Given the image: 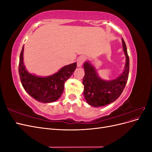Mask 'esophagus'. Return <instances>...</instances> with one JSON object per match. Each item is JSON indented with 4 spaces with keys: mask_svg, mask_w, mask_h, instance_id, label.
I'll return each mask as SVG.
<instances>
[{
    "mask_svg": "<svg viewBox=\"0 0 152 152\" xmlns=\"http://www.w3.org/2000/svg\"><path fill=\"white\" fill-rule=\"evenodd\" d=\"M85 60H86V58L84 56H80V57H79V58H78L77 61V66L78 67H80L82 65V64L84 63Z\"/></svg>",
    "mask_w": 152,
    "mask_h": 152,
    "instance_id": "34e87169",
    "label": "esophagus"
}]
</instances>
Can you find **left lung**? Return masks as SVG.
<instances>
[{
    "mask_svg": "<svg viewBox=\"0 0 152 152\" xmlns=\"http://www.w3.org/2000/svg\"><path fill=\"white\" fill-rule=\"evenodd\" d=\"M122 42L126 63L125 70L117 79L110 81L102 80L98 76L94 67L89 61L84 64L85 75L82 81L84 86V95L87 103L93 107H103L113 102L125 88L129 72V58L123 38Z\"/></svg>",
    "mask_w": 152,
    "mask_h": 152,
    "instance_id": "obj_1",
    "label": "left lung"
}]
</instances>
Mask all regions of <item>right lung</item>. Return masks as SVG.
Returning <instances> with one entry per match:
<instances>
[{
	"mask_svg": "<svg viewBox=\"0 0 152 152\" xmlns=\"http://www.w3.org/2000/svg\"><path fill=\"white\" fill-rule=\"evenodd\" d=\"M23 46L19 62V75L23 87L32 98L44 103L54 102L60 97L65 82L71 77L77 68V63L63 67L55 74L46 77L31 75L25 70L23 65Z\"/></svg>",
	"mask_w": 152,
	"mask_h": 152,
	"instance_id": "right-lung-1",
	"label": "right lung"
}]
</instances>
